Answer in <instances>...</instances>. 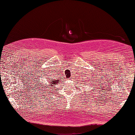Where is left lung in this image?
I'll return each mask as SVG.
<instances>
[{
	"label": "left lung",
	"mask_w": 135,
	"mask_h": 135,
	"mask_svg": "<svg viewBox=\"0 0 135 135\" xmlns=\"http://www.w3.org/2000/svg\"><path fill=\"white\" fill-rule=\"evenodd\" d=\"M84 80H85V81H86V82H87V83H88L89 84H90V83H89V82H90L91 83V78H84ZM93 83H92L91 84H92Z\"/></svg>",
	"instance_id": "1"
}]
</instances>
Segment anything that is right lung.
<instances>
[{
    "mask_svg": "<svg viewBox=\"0 0 135 135\" xmlns=\"http://www.w3.org/2000/svg\"><path fill=\"white\" fill-rule=\"evenodd\" d=\"M44 73H45V74H44ZM43 74H44L43 75H44L45 76H46V78L47 80H48V83H49L48 85H50V86H51V88H53V87H55L56 86V84L59 83L60 82V80L59 79L57 78H53V77H55V76L52 77L51 75L50 76V75H48V73H47V72L42 73L41 75L38 76V77H37V79H38V80H36V82H37V83L39 82L40 83L39 84H40V85H39V88H42V89H44V90H42L41 91H40V92H41V95H43V94H44L45 93V92H46V93H47V91L46 90V88H47V87H44V86L42 85L43 84V83H43V81H42V79H41V76H42V75H43ZM43 90H44L45 91H43ZM43 92H44V93H43ZM49 93H50V92H49Z\"/></svg>",
    "mask_w": 135,
    "mask_h": 135,
    "instance_id": "add662e5",
    "label": "right lung"
}]
</instances>
